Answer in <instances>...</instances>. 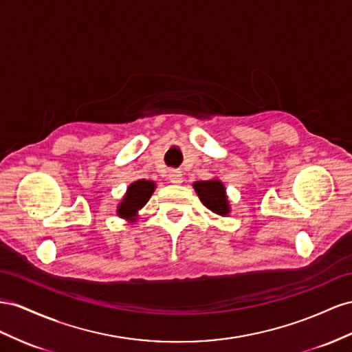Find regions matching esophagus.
<instances>
[{"label":"esophagus","instance_id":"obj_1","mask_svg":"<svg viewBox=\"0 0 352 352\" xmlns=\"http://www.w3.org/2000/svg\"><path fill=\"white\" fill-rule=\"evenodd\" d=\"M168 177H169V182L173 183V184H182V183H183V174H182V170L170 169Z\"/></svg>","mask_w":352,"mask_h":352}]
</instances>
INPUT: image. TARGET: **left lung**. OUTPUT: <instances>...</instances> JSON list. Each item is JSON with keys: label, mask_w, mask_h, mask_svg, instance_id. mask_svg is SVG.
I'll return each instance as SVG.
<instances>
[{"label": "left lung", "mask_w": 352, "mask_h": 352, "mask_svg": "<svg viewBox=\"0 0 352 352\" xmlns=\"http://www.w3.org/2000/svg\"><path fill=\"white\" fill-rule=\"evenodd\" d=\"M199 199L202 204L218 215L230 214V205L226 195V187L219 179H208V182H196L193 184Z\"/></svg>", "instance_id": "8db88e82"}]
</instances>
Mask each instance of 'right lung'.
<instances>
[{
  "label": "right lung",
  "mask_w": 352,
  "mask_h": 352,
  "mask_svg": "<svg viewBox=\"0 0 352 352\" xmlns=\"http://www.w3.org/2000/svg\"><path fill=\"white\" fill-rule=\"evenodd\" d=\"M155 187L156 184L153 182H147V179H138V182L129 184L126 195L118 206V215L125 219H134L138 210L148 202Z\"/></svg>",
  "instance_id": "add662e5"
}]
</instances>
